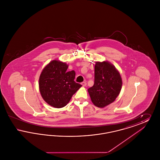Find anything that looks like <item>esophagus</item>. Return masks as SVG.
Returning <instances> with one entry per match:
<instances>
[{
  "mask_svg": "<svg viewBox=\"0 0 160 160\" xmlns=\"http://www.w3.org/2000/svg\"><path fill=\"white\" fill-rule=\"evenodd\" d=\"M86 84H87V83H86V82H82V85L83 86H86Z\"/></svg>",
  "mask_w": 160,
  "mask_h": 160,
  "instance_id": "obj_1",
  "label": "esophagus"
}]
</instances>
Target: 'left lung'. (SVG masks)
Segmentation results:
<instances>
[{
	"label": "left lung",
	"mask_w": 160,
	"mask_h": 160,
	"mask_svg": "<svg viewBox=\"0 0 160 160\" xmlns=\"http://www.w3.org/2000/svg\"><path fill=\"white\" fill-rule=\"evenodd\" d=\"M122 85L120 73L113 64L107 61L97 62L94 84L88 91L93 104L103 108L114 101L121 92Z\"/></svg>",
	"instance_id": "8db88e82"
}]
</instances>
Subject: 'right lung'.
Returning a JSON list of instances; mask_svg holds the SVG:
<instances>
[{
    "mask_svg": "<svg viewBox=\"0 0 160 160\" xmlns=\"http://www.w3.org/2000/svg\"><path fill=\"white\" fill-rule=\"evenodd\" d=\"M68 65L57 60L51 61L43 69L39 79L42 98L55 108L65 106L82 85L74 81L76 72L68 71Z\"/></svg>",
    "mask_w": 160,
    "mask_h": 160,
    "instance_id": "obj_1",
    "label": "right lung"
}]
</instances>
